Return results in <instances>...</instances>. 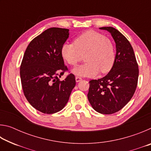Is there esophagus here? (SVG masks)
I'll return each instance as SVG.
<instances>
[{
    "mask_svg": "<svg viewBox=\"0 0 151 151\" xmlns=\"http://www.w3.org/2000/svg\"><path fill=\"white\" fill-rule=\"evenodd\" d=\"M75 80H76V83H78V82H80L82 80V78L81 77H79V76H76Z\"/></svg>",
    "mask_w": 151,
    "mask_h": 151,
    "instance_id": "34e87169",
    "label": "esophagus"
}]
</instances>
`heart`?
<instances>
[{
	"mask_svg": "<svg viewBox=\"0 0 151 151\" xmlns=\"http://www.w3.org/2000/svg\"><path fill=\"white\" fill-rule=\"evenodd\" d=\"M63 59L70 66H76L85 55V63L73 70L81 76H94L99 73H107L116 59L113 43L100 32L88 30L75 38L74 43H64L60 50Z\"/></svg>",
	"mask_w": 151,
	"mask_h": 151,
	"instance_id": "b5f03b06",
	"label": "heart"
}]
</instances>
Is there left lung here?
<instances>
[{
  "label": "left lung",
  "instance_id": "1",
  "mask_svg": "<svg viewBox=\"0 0 151 151\" xmlns=\"http://www.w3.org/2000/svg\"><path fill=\"white\" fill-rule=\"evenodd\" d=\"M111 34L116 43V59L113 67L103 78L89 81V103L96 112L111 114L129 103L136 91L139 66L131 43L118 30L101 27Z\"/></svg>",
  "mask_w": 151,
  "mask_h": 151
}]
</instances>
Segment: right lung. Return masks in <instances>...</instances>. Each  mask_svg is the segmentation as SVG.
I'll return each instance as SVG.
<instances>
[{"label": "right lung", "mask_w": 151, "mask_h": 151, "mask_svg": "<svg viewBox=\"0 0 151 151\" xmlns=\"http://www.w3.org/2000/svg\"><path fill=\"white\" fill-rule=\"evenodd\" d=\"M69 35V30L52 27L35 37L28 45L20 68L24 94L38 111L53 114L67 103L76 85L70 73L64 81L60 77L68 70L60 50Z\"/></svg>", "instance_id": "obj_1"}]
</instances>
